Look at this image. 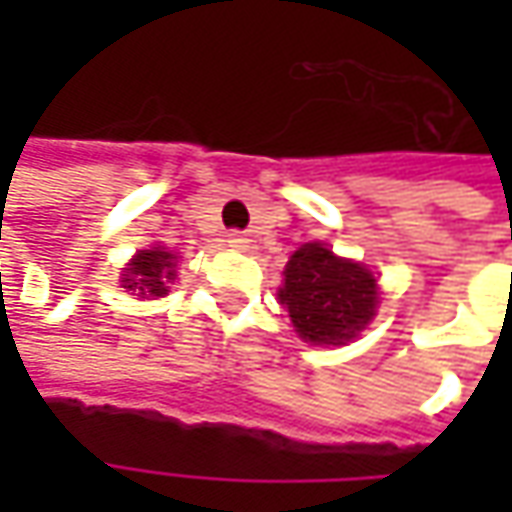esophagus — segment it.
<instances>
[{
  "label": "esophagus",
  "mask_w": 512,
  "mask_h": 512,
  "mask_svg": "<svg viewBox=\"0 0 512 512\" xmlns=\"http://www.w3.org/2000/svg\"><path fill=\"white\" fill-rule=\"evenodd\" d=\"M227 247H233V250H250V236L242 233V230H233V233H227Z\"/></svg>",
  "instance_id": "esophagus-1"
}]
</instances>
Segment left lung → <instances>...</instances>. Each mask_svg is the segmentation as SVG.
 I'll use <instances>...</instances> for the list:
<instances>
[{"instance_id":"8db88e82","label":"left lung","mask_w":512,"mask_h":512,"mask_svg":"<svg viewBox=\"0 0 512 512\" xmlns=\"http://www.w3.org/2000/svg\"><path fill=\"white\" fill-rule=\"evenodd\" d=\"M279 302L305 342L347 344L373 322L379 285L359 262L336 256L322 242H307L285 265Z\"/></svg>"}]
</instances>
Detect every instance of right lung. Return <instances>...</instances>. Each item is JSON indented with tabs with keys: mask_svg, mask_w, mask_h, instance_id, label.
<instances>
[{
	"mask_svg": "<svg viewBox=\"0 0 512 512\" xmlns=\"http://www.w3.org/2000/svg\"><path fill=\"white\" fill-rule=\"evenodd\" d=\"M176 259L179 256L162 245L139 250L128 262V267H122V287L139 299L165 296L168 285L176 279Z\"/></svg>",
	"mask_w": 512,
	"mask_h": 512,
	"instance_id": "right-lung-1",
	"label": "right lung"
}]
</instances>
